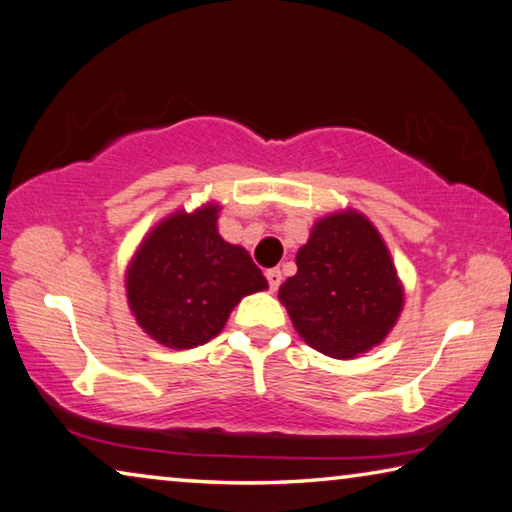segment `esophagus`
Here are the masks:
<instances>
[{
    "mask_svg": "<svg viewBox=\"0 0 512 512\" xmlns=\"http://www.w3.org/2000/svg\"><path fill=\"white\" fill-rule=\"evenodd\" d=\"M267 283H270V290L274 293L281 286V270H277V267H272V270H267Z\"/></svg>",
    "mask_w": 512,
    "mask_h": 512,
    "instance_id": "obj_1",
    "label": "esophagus"
}]
</instances>
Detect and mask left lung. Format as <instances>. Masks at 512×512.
<instances>
[{
  "mask_svg": "<svg viewBox=\"0 0 512 512\" xmlns=\"http://www.w3.org/2000/svg\"><path fill=\"white\" fill-rule=\"evenodd\" d=\"M297 274L279 288L306 343L352 359L382 343L403 309V286L380 233L359 212H338L313 226L297 251Z\"/></svg>",
  "mask_w": 512,
  "mask_h": 512,
  "instance_id": "left-lung-1",
  "label": "left lung"
}]
</instances>
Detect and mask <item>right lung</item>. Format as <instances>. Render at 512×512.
<instances>
[{"mask_svg":"<svg viewBox=\"0 0 512 512\" xmlns=\"http://www.w3.org/2000/svg\"><path fill=\"white\" fill-rule=\"evenodd\" d=\"M217 206L176 212L141 242L128 267V302L157 343L196 348L222 332L242 297L267 288L249 251L217 233Z\"/></svg>","mask_w":512,"mask_h":512,"instance_id":"1","label":"right lung"}]
</instances>
